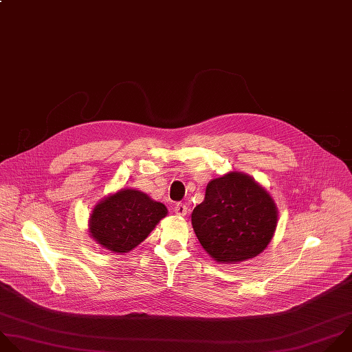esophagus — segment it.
I'll list each match as a JSON object with an SVG mask.
<instances>
[{"mask_svg":"<svg viewBox=\"0 0 352 352\" xmlns=\"http://www.w3.org/2000/svg\"><path fill=\"white\" fill-rule=\"evenodd\" d=\"M174 211H175L177 215L185 217V215L188 214V206L184 204V203H178V204H175V207H174Z\"/></svg>","mask_w":352,"mask_h":352,"instance_id":"esophagus-1","label":"esophagus"}]
</instances>
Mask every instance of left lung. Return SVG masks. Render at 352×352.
<instances>
[{
  "label": "left lung",
  "instance_id": "obj_1",
  "mask_svg": "<svg viewBox=\"0 0 352 352\" xmlns=\"http://www.w3.org/2000/svg\"><path fill=\"white\" fill-rule=\"evenodd\" d=\"M276 225L274 197L241 171L211 179L204 200L192 212V226L201 248L219 264H238L261 254Z\"/></svg>",
  "mask_w": 352,
  "mask_h": 352
}]
</instances>
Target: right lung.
<instances>
[{"label":"right lung","instance_id":"add662e5","mask_svg":"<svg viewBox=\"0 0 352 352\" xmlns=\"http://www.w3.org/2000/svg\"><path fill=\"white\" fill-rule=\"evenodd\" d=\"M167 207L134 188H122L99 200L88 221L92 241L114 254H124L142 243L167 215Z\"/></svg>","mask_w":352,"mask_h":352}]
</instances>
